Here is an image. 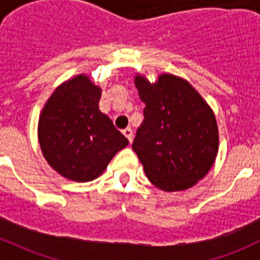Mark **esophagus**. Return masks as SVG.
<instances>
[{"label":"esophagus","instance_id":"1","mask_svg":"<svg viewBox=\"0 0 260 260\" xmlns=\"http://www.w3.org/2000/svg\"><path fill=\"white\" fill-rule=\"evenodd\" d=\"M122 133H123V135H125V137L127 138L128 142L132 143L133 138H134V134H133V128L132 127H126L125 130H122Z\"/></svg>","mask_w":260,"mask_h":260}]
</instances>
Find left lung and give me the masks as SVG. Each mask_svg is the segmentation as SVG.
Listing matches in <instances>:
<instances>
[{"label": "left lung", "instance_id": "left-lung-1", "mask_svg": "<svg viewBox=\"0 0 260 260\" xmlns=\"http://www.w3.org/2000/svg\"><path fill=\"white\" fill-rule=\"evenodd\" d=\"M146 104L133 150L148 180L164 191H182L202 180L215 162L219 132L215 114L182 78L162 74L150 83L135 77Z\"/></svg>", "mask_w": 260, "mask_h": 260}]
</instances>
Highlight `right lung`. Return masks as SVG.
I'll return each instance as SVG.
<instances>
[{"label": "right lung", "mask_w": 260, "mask_h": 260, "mask_svg": "<svg viewBox=\"0 0 260 260\" xmlns=\"http://www.w3.org/2000/svg\"><path fill=\"white\" fill-rule=\"evenodd\" d=\"M102 88L84 74L48 99L39 119V143L48 164L77 182L98 178L128 141L99 109Z\"/></svg>", "instance_id": "obj_1"}]
</instances>
